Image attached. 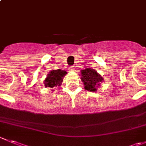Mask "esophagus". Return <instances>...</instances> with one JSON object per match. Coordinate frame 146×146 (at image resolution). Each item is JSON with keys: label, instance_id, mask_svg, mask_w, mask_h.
Instances as JSON below:
<instances>
[{"label": "esophagus", "instance_id": "34e87169", "mask_svg": "<svg viewBox=\"0 0 146 146\" xmlns=\"http://www.w3.org/2000/svg\"><path fill=\"white\" fill-rule=\"evenodd\" d=\"M75 66H71V67H70L69 68V70H70V71H74V70H75Z\"/></svg>", "mask_w": 146, "mask_h": 146}]
</instances>
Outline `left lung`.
Returning a JSON list of instances; mask_svg holds the SVG:
<instances>
[{"mask_svg": "<svg viewBox=\"0 0 146 146\" xmlns=\"http://www.w3.org/2000/svg\"><path fill=\"white\" fill-rule=\"evenodd\" d=\"M80 75L81 80L85 86V89L90 91H96L100 83L103 81V77H101L96 70L90 68L82 70Z\"/></svg>", "mask_w": 146, "mask_h": 146, "instance_id": "left-lung-1", "label": "left lung"}]
</instances>
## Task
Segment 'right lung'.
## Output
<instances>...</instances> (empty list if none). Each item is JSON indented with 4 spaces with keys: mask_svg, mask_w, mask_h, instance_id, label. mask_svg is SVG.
Returning <instances> with one entry per match:
<instances>
[{
    "mask_svg": "<svg viewBox=\"0 0 146 146\" xmlns=\"http://www.w3.org/2000/svg\"><path fill=\"white\" fill-rule=\"evenodd\" d=\"M67 74L66 70L61 69H57L50 71L48 74L47 77L44 80V85L46 87L53 88L60 86L63 82V78Z\"/></svg>",
    "mask_w": 146,
    "mask_h": 146,
    "instance_id": "right-lung-1",
    "label": "right lung"
}]
</instances>
